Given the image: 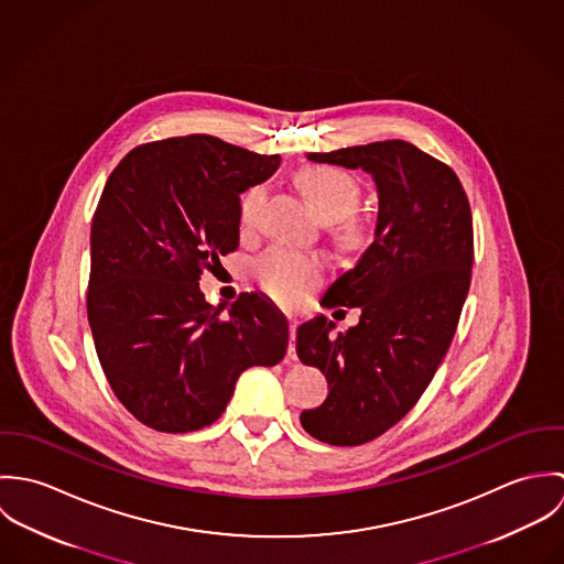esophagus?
Here are the masks:
<instances>
[{
  "instance_id": "1",
  "label": "esophagus",
  "mask_w": 564,
  "mask_h": 564,
  "mask_svg": "<svg viewBox=\"0 0 564 564\" xmlns=\"http://www.w3.org/2000/svg\"><path fill=\"white\" fill-rule=\"evenodd\" d=\"M289 336H291V343H289V360H297V351H295V336H297V323L291 322V325H289Z\"/></svg>"
}]
</instances>
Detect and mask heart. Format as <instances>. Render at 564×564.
<instances>
[{"label": "heart", "instance_id": "heart-1", "mask_svg": "<svg viewBox=\"0 0 564 564\" xmlns=\"http://www.w3.org/2000/svg\"><path fill=\"white\" fill-rule=\"evenodd\" d=\"M297 184L315 206V210L334 221L340 219L338 241L349 249H358L367 241V224L354 213L360 199L356 180L336 166H304L297 171ZM267 191L262 184L249 186L239 199V228L251 232L262 215ZM251 273L258 286L284 306H297L306 293L323 278V260L315 253L273 245L260 253Z\"/></svg>", "mask_w": 564, "mask_h": 564}]
</instances>
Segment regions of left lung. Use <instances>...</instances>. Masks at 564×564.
I'll use <instances>...</instances> for the list:
<instances>
[{
  "label": "left lung",
  "mask_w": 564,
  "mask_h": 564,
  "mask_svg": "<svg viewBox=\"0 0 564 564\" xmlns=\"http://www.w3.org/2000/svg\"><path fill=\"white\" fill-rule=\"evenodd\" d=\"M308 159L365 169L380 197L376 239L322 300L325 308L358 306L360 322L338 334L325 317L297 327L300 360L329 387L302 425L322 443L354 447L402 421L447 354L471 284L474 221L454 169L412 143Z\"/></svg>",
  "instance_id": "1"
}]
</instances>
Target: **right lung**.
Returning <instances> with one entry per match:
<instances>
[{
  "instance_id": "obj_1",
  "label": "right lung",
  "mask_w": 564,
  "mask_h": 564,
  "mask_svg": "<svg viewBox=\"0 0 564 564\" xmlns=\"http://www.w3.org/2000/svg\"><path fill=\"white\" fill-rule=\"evenodd\" d=\"M280 161L173 137L134 148L104 186L86 313L112 393L152 430L215 423L245 369L286 356L289 323L264 297L242 293L221 315L199 291L202 273L239 247V195Z\"/></svg>"
}]
</instances>
